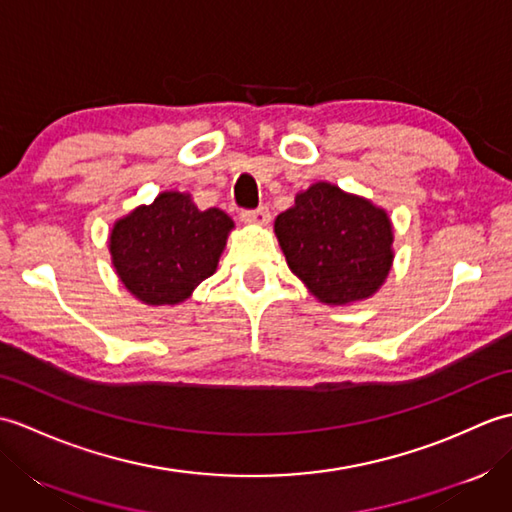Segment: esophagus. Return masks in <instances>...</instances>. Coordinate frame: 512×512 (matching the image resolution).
Listing matches in <instances>:
<instances>
[{
    "label": "esophagus",
    "instance_id": "34e87169",
    "mask_svg": "<svg viewBox=\"0 0 512 512\" xmlns=\"http://www.w3.org/2000/svg\"><path fill=\"white\" fill-rule=\"evenodd\" d=\"M242 222L246 224H268L270 222V211L268 206H257V209H244L239 213Z\"/></svg>",
    "mask_w": 512,
    "mask_h": 512
}]
</instances>
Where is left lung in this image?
<instances>
[{
    "label": "left lung",
    "instance_id": "left-lung-1",
    "mask_svg": "<svg viewBox=\"0 0 512 512\" xmlns=\"http://www.w3.org/2000/svg\"><path fill=\"white\" fill-rule=\"evenodd\" d=\"M275 233L292 273L332 306L372 297L394 259L387 213L328 182L299 193Z\"/></svg>",
    "mask_w": 512,
    "mask_h": 512
}]
</instances>
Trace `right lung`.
I'll use <instances>...</instances> for the list:
<instances>
[{"label": "right lung", "instance_id": "add662e5", "mask_svg": "<svg viewBox=\"0 0 512 512\" xmlns=\"http://www.w3.org/2000/svg\"><path fill=\"white\" fill-rule=\"evenodd\" d=\"M233 220L220 209L200 211L189 195L160 193L114 224L110 250L127 290L149 306H173L211 277Z\"/></svg>", "mask_w": 512, "mask_h": 512}]
</instances>
